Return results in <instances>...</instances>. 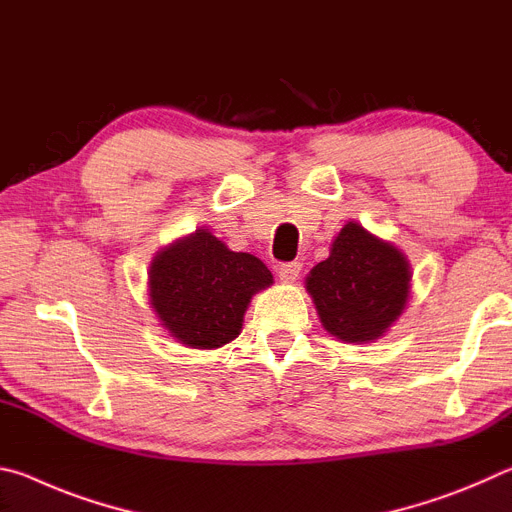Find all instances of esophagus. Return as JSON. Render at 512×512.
<instances>
[{
  "label": "esophagus",
  "instance_id": "obj_1",
  "mask_svg": "<svg viewBox=\"0 0 512 512\" xmlns=\"http://www.w3.org/2000/svg\"><path fill=\"white\" fill-rule=\"evenodd\" d=\"M300 271H302V264L300 262H287V264L277 266V277H280L284 284H291V282L298 280Z\"/></svg>",
  "mask_w": 512,
  "mask_h": 512
}]
</instances>
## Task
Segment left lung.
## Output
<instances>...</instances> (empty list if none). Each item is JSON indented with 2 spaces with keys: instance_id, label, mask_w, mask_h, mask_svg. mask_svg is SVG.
<instances>
[{
  "instance_id": "8db88e82",
  "label": "left lung",
  "mask_w": 512,
  "mask_h": 512,
  "mask_svg": "<svg viewBox=\"0 0 512 512\" xmlns=\"http://www.w3.org/2000/svg\"><path fill=\"white\" fill-rule=\"evenodd\" d=\"M305 287L329 334L345 343L375 341L406 307L411 264L402 250L348 221Z\"/></svg>"
}]
</instances>
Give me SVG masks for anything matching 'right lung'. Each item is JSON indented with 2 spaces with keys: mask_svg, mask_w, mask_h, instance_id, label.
I'll return each instance as SVG.
<instances>
[{
  "mask_svg": "<svg viewBox=\"0 0 512 512\" xmlns=\"http://www.w3.org/2000/svg\"><path fill=\"white\" fill-rule=\"evenodd\" d=\"M271 284L262 259L235 253L205 228L162 248L149 266L151 307L160 325L196 350L235 341L250 298Z\"/></svg>",
  "mask_w": 512,
  "mask_h": 512,
  "instance_id": "obj_1",
  "label": "right lung"
}]
</instances>
